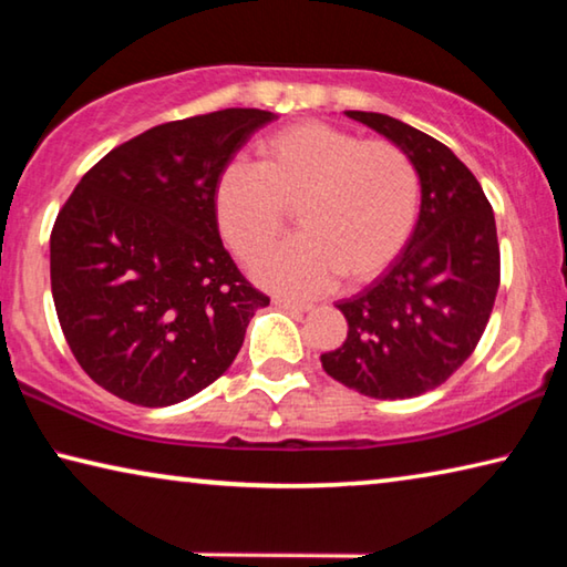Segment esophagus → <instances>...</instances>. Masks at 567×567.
<instances>
[{
    "instance_id": "1",
    "label": "esophagus",
    "mask_w": 567,
    "mask_h": 567,
    "mask_svg": "<svg viewBox=\"0 0 567 567\" xmlns=\"http://www.w3.org/2000/svg\"><path fill=\"white\" fill-rule=\"evenodd\" d=\"M275 305L280 307V310H285V312H295V315H300V312H310V310H312V305H305V302H290V300H275Z\"/></svg>"
}]
</instances>
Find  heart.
Instances as JSON below:
<instances>
[{
  "instance_id": "b5f03b06",
  "label": "heart",
  "mask_w": 567,
  "mask_h": 567,
  "mask_svg": "<svg viewBox=\"0 0 567 567\" xmlns=\"http://www.w3.org/2000/svg\"><path fill=\"white\" fill-rule=\"evenodd\" d=\"M295 209L300 235L255 265V280L287 297L364 282L405 249L417 223L420 177L385 140L305 120L257 142V165L233 162L215 185L219 235L243 262L260 257Z\"/></svg>"
}]
</instances>
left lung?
Instances as JSON below:
<instances>
[{"label":"left lung","mask_w":567,"mask_h":567,"mask_svg":"<svg viewBox=\"0 0 567 567\" xmlns=\"http://www.w3.org/2000/svg\"><path fill=\"white\" fill-rule=\"evenodd\" d=\"M344 114L405 152L422 197L405 249L372 285L338 302L348 340L320 360L360 395L415 398L453 375L491 320L501 285L495 215L473 172L443 142L388 114Z\"/></svg>","instance_id":"obj_1"}]
</instances>
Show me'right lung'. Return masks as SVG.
<instances>
[{
    "label": "right lung",
    "mask_w": 567,
    "mask_h": 567,
    "mask_svg": "<svg viewBox=\"0 0 567 567\" xmlns=\"http://www.w3.org/2000/svg\"><path fill=\"white\" fill-rule=\"evenodd\" d=\"M265 110L157 124L107 152L50 237L52 297L80 368L112 395L167 408L223 375L270 297L219 239L215 185Z\"/></svg>",
    "instance_id": "obj_1"
}]
</instances>
